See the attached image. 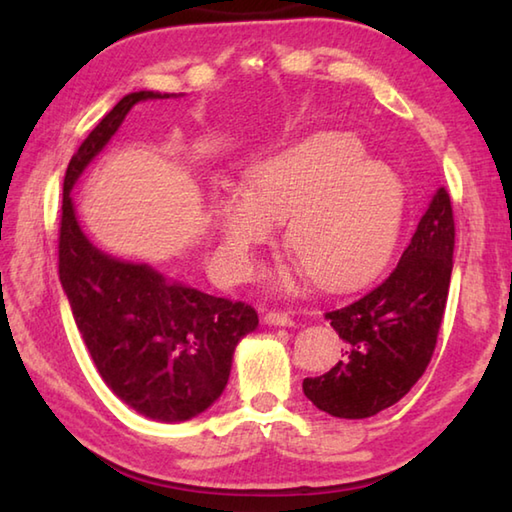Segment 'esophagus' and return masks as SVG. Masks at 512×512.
Here are the masks:
<instances>
[{
    "instance_id": "34e87169",
    "label": "esophagus",
    "mask_w": 512,
    "mask_h": 512,
    "mask_svg": "<svg viewBox=\"0 0 512 512\" xmlns=\"http://www.w3.org/2000/svg\"><path fill=\"white\" fill-rule=\"evenodd\" d=\"M264 321L268 325H286V328H290V325H295V319L290 317L288 312H279V310H270L264 314Z\"/></svg>"
}]
</instances>
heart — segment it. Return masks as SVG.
I'll return each mask as SVG.
<instances>
[{"label":"heart","instance_id":"obj_1","mask_svg":"<svg viewBox=\"0 0 512 512\" xmlns=\"http://www.w3.org/2000/svg\"><path fill=\"white\" fill-rule=\"evenodd\" d=\"M248 184L211 204L217 266L228 279L250 277L257 248L273 242L286 220L288 248L325 290L363 288L383 273L405 220V189L356 140H306L255 165Z\"/></svg>","mask_w":512,"mask_h":512}]
</instances>
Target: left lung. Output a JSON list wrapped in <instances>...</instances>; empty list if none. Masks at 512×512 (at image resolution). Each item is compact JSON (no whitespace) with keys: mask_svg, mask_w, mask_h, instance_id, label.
Returning <instances> with one entry per match:
<instances>
[{"mask_svg":"<svg viewBox=\"0 0 512 512\" xmlns=\"http://www.w3.org/2000/svg\"><path fill=\"white\" fill-rule=\"evenodd\" d=\"M453 248V206L442 187L383 284L350 306L325 312L347 347L328 374L303 380L312 405L334 418H369L418 383L438 343Z\"/></svg>","mask_w":512,"mask_h":512,"instance_id":"obj_1","label":"left lung"}]
</instances>
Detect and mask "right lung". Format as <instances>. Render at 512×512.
Returning <instances> with one entry per match:
<instances>
[{"mask_svg": "<svg viewBox=\"0 0 512 512\" xmlns=\"http://www.w3.org/2000/svg\"><path fill=\"white\" fill-rule=\"evenodd\" d=\"M147 99H169V94L123 96L70 158L63 178L59 279L105 385L147 418L182 422L220 398L235 345L259 319L244 301L206 295L151 266L101 253L76 222L74 182L110 143L127 112Z\"/></svg>", "mask_w": 512, "mask_h": 512, "instance_id": "right-lung-1", "label": "right lung"}]
</instances>
